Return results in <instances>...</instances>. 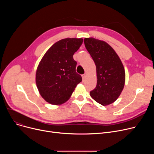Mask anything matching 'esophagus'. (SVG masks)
<instances>
[{"mask_svg": "<svg viewBox=\"0 0 154 154\" xmlns=\"http://www.w3.org/2000/svg\"><path fill=\"white\" fill-rule=\"evenodd\" d=\"M82 77L83 80H85V77H86V75H85V74H83V75H82Z\"/></svg>", "mask_w": 154, "mask_h": 154, "instance_id": "1", "label": "esophagus"}]
</instances>
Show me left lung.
Returning <instances> with one entry per match:
<instances>
[{
	"label": "left lung",
	"mask_w": 154,
	"mask_h": 154,
	"mask_svg": "<svg viewBox=\"0 0 154 154\" xmlns=\"http://www.w3.org/2000/svg\"><path fill=\"white\" fill-rule=\"evenodd\" d=\"M84 44L96 66L97 85L91 91V97L102 106H108L123 91L125 82L124 66L114 48L105 41L85 38Z\"/></svg>",
	"instance_id": "left-lung-1"
}]
</instances>
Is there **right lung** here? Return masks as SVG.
Instances as JSON below:
<instances>
[{
	"instance_id": "1",
	"label": "right lung",
	"mask_w": 154,
	"mask_h": 154,
	"mask_svg": "<svg viewBox=\"0 0 154 154\" xmlns=\"http://www.w3.org/2000/svg\"><path fill=\"white\" fill-rule=\"evenodd\" d=\"M83 38H66L53 44L39 62L35 82L39 94L48 103L60 105L69 100L82 77L76 72L73 55Z\"/></svg>"
}]
</instances>
